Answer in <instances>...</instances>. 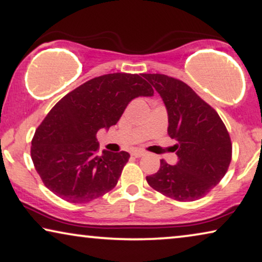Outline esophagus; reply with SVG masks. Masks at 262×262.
Segmentation results:
<instances>
[{
	"label": "esophagus",
	"mask_w": 262,
	"mask_h": 262,
	"mask_svg": "<svg viewBox=\"0 0 262 262\" xmlns=\"http://www.w3.org/2000/svg\"><path fill=\"white\" fill-rule=\"evenodd\" d=\"M132 156L135 157V158H140V157L145 156V152H142V150H133Z\"/></svg>",
	"instance_id": "obj_1"
}]
</instances>
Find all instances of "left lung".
<instances>
[{"mask_svg": "<svg viewBox=\"0 0 262 262\" xmlns=\"http://www.w3.org/2000/svg\"><path fill=\"white\" fill-rule=\"evenodd\" d=\"M143 77L161 96L168 115L167 133L177 140L176 165L160 160L146 179L158 192L179 202L200 200L221 182L231 161V141L216 110L182 80L160 73Z\"/></svg>", "mask_w": 262, "mask_h": 262, "instance_id": "1", "label": "left lung"}]
</instances>
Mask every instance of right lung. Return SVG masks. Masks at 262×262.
I'll return each instance as SVG.
<instances>
[{
	"instance_id": "add662e5",
	"label": "right lung",
	"mask_w": 262,
	"mask_h": 262,
	"mask_svg": "<svg viewBox=\"0 0 262 262\" xmlns=\"http://www.w3.org/2000/svg\"><path fill=\"white\" fill-rule=\"evenodd\" d=\"M154 90L141 76L109 73L64 96L32 140L31 157L47 189L70 203H88L114 189L129 153L103 150L96 134L117 123L132 99Z\"/></svg>"
}]
</instances>
